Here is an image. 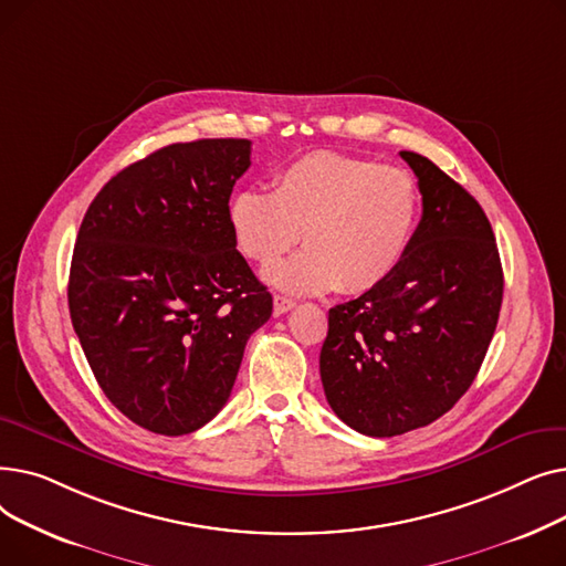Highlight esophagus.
Here are the masks:
<instances>
[{
    "mask_svg": "<svg viewBox=\"0 0 566 566\" xmlns=\"http://www.w3.org/2000/svg\"><path fill=\"white\" fill-rule=\"evenodd\" d=\"M295 307V303L291 301V298H286V295H275L273 298V312H275V316H282V314H286L289 310H293Z\"/></svg>",
    "mask_w": 566,
    "mask_h": 566,
    "instance_id": "obj_1",
    "label": "esophagus"
}]
</instances>
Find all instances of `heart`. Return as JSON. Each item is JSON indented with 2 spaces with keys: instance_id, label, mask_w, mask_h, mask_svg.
Segmentation results:
<instances>
[{
  "instance_id": "obj_1",
  "label": "heart",
  "mask_w": 566,
  "mask_h": 566,
  "mask_svg": "<svg viewBox=\"0 0 566 566\" xmlns=\"http://www.w3.org/2000/svg\"><path fill=\"white\" fill-rule=\"evenodd\" d=\"M420 220V188L401 167L312 151L280 169L273 192L241 190L229 203L233 243L277 289L360 295L395 275Z\"/></svg>"
}]
</instances>
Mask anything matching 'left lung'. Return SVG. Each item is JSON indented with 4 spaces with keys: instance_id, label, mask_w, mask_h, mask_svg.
I'll return each instance as SVG.
<instances>
[{
    "instance_id": "left-lung-1",
    "label": "left lung",
    "mask_w": 566,
    "mask_h": 566,
    "mask_svg": "<svg viewBox=\"0 0 566 566\" xmlns=\"http://www.w3.org/2000/svg\"><path fill=\"white\" fill-rule=\"evenodd\" d=\"M418 176L422 220L390 280L335 305L321 382L350 429L392 438L448 412L478 376L502 305V265L482 206L429 158Z\"/></svg>"
}]
</instances>
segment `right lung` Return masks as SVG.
I'll use <instances>...</instances> for the list:
<instances>
[{"mask_svg":"<svg viewBox=\"0 0 566 566\" xmlns=\"http://www.w3.org/2000/svg\"><path fill=\"white\" fill-rule=\"evenodd\" d=\"M250 154V139L158 148L109 178L77 231L75 335L105 397L154 433L211 422L250 335L273 314L229 227Z\"/></svg>","mask_w":566,"mask_h":566,"instance_id":"1","label":"right lung"}]
</instances>
